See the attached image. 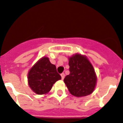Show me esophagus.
<instances>
[{"mask_svg": "<svg viewBox=\"0 0 123 123\" xmlns=\"http://www.w3.org/2000/svg\"><path fill=\"white\" fill-rule=\"evenodd\" d=\"M61 76L62 80H64V77H65V74L64 73H62L61 74Z\"/></svg>", "mask_w": 123, "mask_h": 123, "instance_id": "obj_1", "label": "esophagus"}]
</instances>
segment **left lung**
Segmentation results:
<instances>
[{"instance_id": "1", "label": "left lung", "mask_w": 123, "mask_h": 123, "mask_svg": "<svg viewBox=\"0 0 123 123\" xmlns=\"http://www.w3.org/2000/svg\"><path fill=\"white\" fill-rule=\"evenodd\" d=\"M70 74L64 79L69 92L73 96L81 97L91 94L97 85L96 73L88 59L76 54L69 57Z\"/></svg>"}]
</instances>
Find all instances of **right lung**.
<instances>
[{
    "mask_svg": "<svg viewBox=\"0 0 123 123\" xmlns=\"http://www.w3.org/2000/svg\"><path fill=\"white\" fill-rule=\"evenodd\" d=\"M61 79V76L57 73L56 67L51 64L47 57L39 59L28 73L29 86L38 95L48 93L53 85Z\"/></svg>",
    "mask_w": 123,
    "mask_h": 123,
    "instance_id": "right-lung-1",
    "label": "right lung"
}]
</instances>
